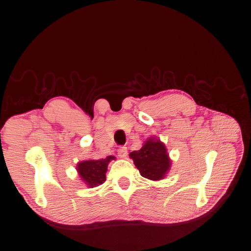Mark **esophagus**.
Returning <instances> with one entry per match:
<instances>
[{
    "instance_id": "esophagus-1",
    "label": "esophagus",
    "mask_w": 251,
    "mask_h": 251,
    "mask_svg": "<svg viewBox=\"0 0 251 251\" xmlns=\"http://www.w3.org/2000/svg\"><path fill=\"white\" fill-rule=\"evenodd\" d=\"M118 156H119L120 158H126L127 157V149L126 148V146L119 149V151H118Z\"/></svg>"
}]
</instances>
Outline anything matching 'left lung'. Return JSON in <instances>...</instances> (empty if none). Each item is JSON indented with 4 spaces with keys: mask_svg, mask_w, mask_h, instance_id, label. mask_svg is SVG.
<instances>
[{
    "mask_svg": "<svg viewBox=\"0 0 251 251\" xmlns=\"http://www.w3.org/2000/svg\"><path fill=\"white\" fill-rule=\"evenodd\" d=\"M129 156L139 169L141 176L152 181L162 180L172 167V159L166 146L154 135L144 141L141 150L131 152Z\"/></svg>",
    "mask_w": 251,
    "mask_h": 251,
    "instance_id": "8db88e82",
    "label": "left lung"
}]
</instances>
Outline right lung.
I'll return each mask as SVG.
<instances>
[{
    "label": "right lung",
    "mask_w": 251,
    "mask_h": 251,
    "mask_svg": "<svg viewBox=\"0 0 251 251\" xmlns=\"http://www.w3.org/2000/svg\"><path fill=\"white\" fill-rule=\"evenodd\" d=\"M115 160V156H107L101 159H87L76 164V172L81 180L88 188L98 187L106 180L108 164Z\"/></svg>",
    "instance_id": "obj_1"
}]
</instances>
